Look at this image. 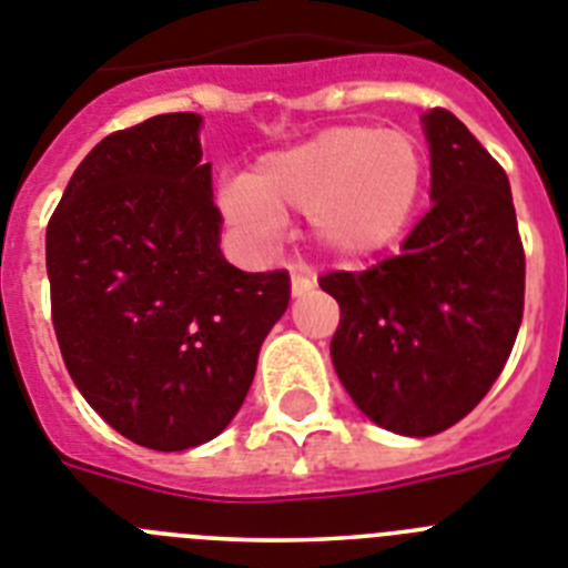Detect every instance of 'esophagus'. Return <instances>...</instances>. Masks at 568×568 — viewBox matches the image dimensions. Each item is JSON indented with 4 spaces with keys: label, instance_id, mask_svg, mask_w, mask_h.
Returning <instances> with one entry per match:
<instances>
[{
    "label": "esophagus",
    "instance_id": "obj_1",
    "mask_svg": "<svg viewBox=\"0 0 568 568\" xmlns=\"http://www.w3.org/2000/svg\"><path fill=\"white\" fill-rule=\"evenodd\" d=\"M312 288H314V277H308V274H303V271H294V274H291V294H294V297H303V294H308Z\"/></svg>",
    "mask_w": 568,
    "mask_h": 568
}]
</instances>
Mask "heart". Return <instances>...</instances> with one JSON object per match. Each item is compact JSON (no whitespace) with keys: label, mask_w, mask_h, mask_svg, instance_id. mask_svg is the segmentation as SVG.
Here are the masks:
<instances>
[{"label":"heart","mask_w":568,"mask_h":568,"mask_svg":"<svg viewBox=\"0 0 568 568\" xmlns=\"http://www.w3.org/2000/svg\"><path fill=\"white\" fill-rule=\"evenodd\" d=\"M423 148L400 128L343 125L271 151L248 176L216 191L223 216L254 243L277 234L283 214H308L312 240L339 263L392 248L423 191Z\"/></svg>","instance_id":"1"}]
</instances>
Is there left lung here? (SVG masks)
Returning <instances> with one entry per match:
<instances>
[{"mask_svg":"<svg viewBox=\"0 0 568 568\" xmlns=\"http://www.w3.org/2000/svg\"><path fill=\"white\" fill-rule=\"evenodd\" d=\"M432 211L403 251L366 271H332L339 303L332 359L368 420L432 437L486 397L523 320L526 254L500 162L446 108L423 113Z\"/></svg>","mask_w":568,"mask_h":568,"instance_id":"obj_1","label":"left lung"}]
</instances>
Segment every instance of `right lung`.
Masks as SVG:
<instances>
[{
  "instance_id": "add662e5",
  "label": "right lung",
  "mask_w": 568,
  "mask_h": 568,
  "mask_svg": "<svg viewBox=\"0 0 568 568\" xmlns=\"http://www.w3.org/2000/svg\"><path fill=\"white\" fill-rule=\"evenodd\" d=\"M196 113L108 134L48 223L51 317L68 374L111 428L154 452L214 440L243 406L256 354L288 308V271L220 251Z\"/></svg>"
}]
</instances>
